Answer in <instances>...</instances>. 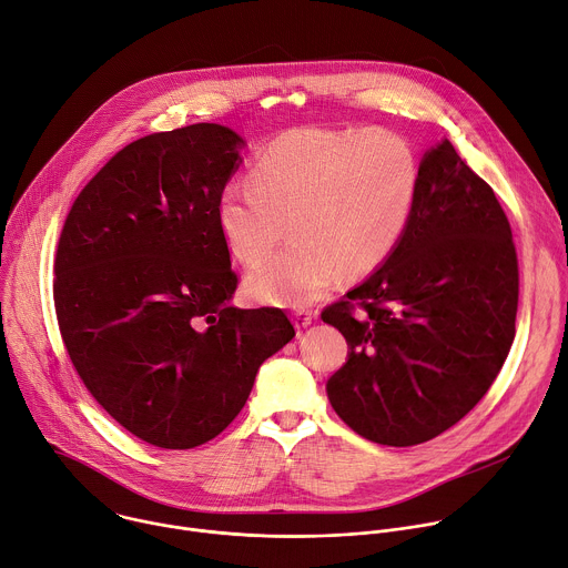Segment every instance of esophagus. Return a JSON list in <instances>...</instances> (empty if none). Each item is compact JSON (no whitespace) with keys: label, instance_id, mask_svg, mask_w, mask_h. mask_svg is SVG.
Instances as JSON below:
<instances>
[{"label":"esophagus","instance_id":"obj_1","mask_svg":"<svg viewBox=\"0 0 568 568\" xmlns=\"http://www.w3.org/2000/svg\"><path fill=\"white\" fill-rule=\"evenodd\" d=\"M292 318H294V326L301 331V328H307V326H310L312 318H314V312L301 307V310H294V312H292Z\"/></svg>","mask_w":568,"mask_h":568}]
</instances>
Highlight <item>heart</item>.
Segmentation results:
<instances>
[{
	"label": "heart",
	"mask_w": 568,
	"mask_h": 568,
	"mask_svg": "<svg viewBox=\"0 0 568 568\" xmlns=\"http://www.w3.org/2000/svg\"><path fill=\"white\" fill-rule=\"evenodd\" d=\"M250 184L217 197L222 240L240 263L254 265L290 219L295 242L256 265L247 290L263 303L301 307L344 270L364 274L388 258L412 220L420 164L412 143L388 130L298 128L256 154Z\"/></svg>",
	"instance_id": "heart-1"
}]
</instances>
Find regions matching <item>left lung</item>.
I'll list each match as a JSON object with an SVG mask.
<instances>
[{
	"mask_svg": "<svg viewBox=\"0 0 568 568\" xmlns=\"http://www.w3.org/2000/svg\"><path fill=\"white\" fill-rule=\"evenodd\" d=\"M517 303L510 222L445 139L423 159L412 220L386 263L321 312L351 346L326 386L333 409L379 445L436 438L499 375Z\"/></svg>",
	"mask_w": 568,
	"mask_h": 568,
	"instance_id": "1",
	"label": "left lung"
}]
</instances>
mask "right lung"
<instances>
[{"mask_svg":"<svg viewBox=\"0 0 568 568\" xmlns=\"http://www.w3.org/2000/svg\"><path fill=\"white\" fill-rule=\"evenodd\" d=\"M242 143L217 123L132 141L80 191L58 240L71 364L121 427L161 449L222 434L294 337L278 307L229 305L237 276L215 209Z\"/></svg>","mask_w":568,"mask_h":568,"instance_id":"add662e5","label":"right lung"}]
</instances>
